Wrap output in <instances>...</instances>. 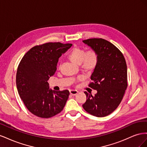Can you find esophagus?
<instances>
[{
  "label": "esophagus",
  "mask_w": 147,
  "mask_h": 147,
  "mask_svg": "<svg viewBox=\"0 0 147 147\" xmlns=\"http://www.w3.org/2000/svg\"><path fill=\"white\" fill-rule=\"evenodd\" d=\"M78 92V91L77 90H70V94L74 95V96L76 95Z\"/></svg>",
  "instance_id": "obj_1"
}]
</instances>
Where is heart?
Returning a JSON list of instances; mask_svg holds the SVG:
<instances>
[{
    "label": "heart",
    "mask_w": 147,
    "mask_h": 147,
    "mask_svg": "<svg viewBox=\"0 0 147 147\" xmlns=\"http://www.w3.org/2000/svg\"><path fill=\"white\" fill-rule=\"evenodd\" d=\"M69 59L75 64H79L86 71L94 69L98 63V56L94 50L86 51L80 48L74 47L68 54Z\"/></svg>",
    "instance_id": "1"
}]
</instances>
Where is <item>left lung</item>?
Returning a JSON list of instances; mask_svg holds the SVG:
<instances>
[{
  "label": "left lung",
  "instance_id": "8db88e82",
  "mask_svg": "<svg viewBox=\"0 0 147 147\" xmlns=\"http://www.w3.org/2000/svg\"><path fill=\"white\" fill-rule=\"evenodd\" d=\"M98 56V63L91 76L89 86L97 91L92 95L86 91L83 104L86 112L97 117H104L116 110L127 87V65L122 53L113 44L103 38L83 40Z\"/></svg>",
  "mask_w": 147,
  "mask_h": 147
}]
</instances>
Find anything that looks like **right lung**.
I'll return each instance as SVG.
<instances>
[{
  "mask_svg": "<svg viewBox=\"0 0 147 147\" xmlns=\"http://www.w3.org/2000/svg\"><path fill=\"white\" fill-rule=\"evenodd\" d=\"M72 45L49 42L35 46L20 61L16 77L17 90L26 108L35 116L49 118L63 110L69 91L49 89L47 81L55 74L59 57Z\"/></svg>",
  "mask_w": 147,
  "mask_h": 147,
  "instance_id": "right-lung-1",
  "label": "right lung"
}]
</instances>
